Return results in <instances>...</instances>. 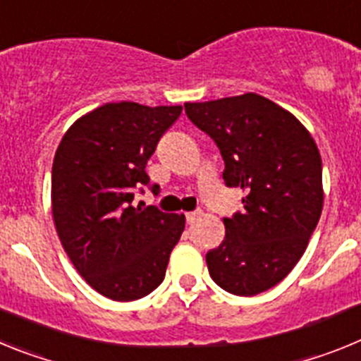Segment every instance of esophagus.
<instances>
[{
  "label": "esophagus",
  "mask_w": 361,
  "mask_h": 361,
  "mask_svg": "<svg viewBox=\"0 0 361 361\" xmlns=\"http://www.w3.org/2000/svg\"><path fill=\"white\" fill-rule=\"evenodd\" d=\"M200 215H202V213H200V212H190V213H186V222H188V224H193V222H195V220L199 219Z\"/></svg>",
  "instance_id": "34e87169"
}]
</instances>
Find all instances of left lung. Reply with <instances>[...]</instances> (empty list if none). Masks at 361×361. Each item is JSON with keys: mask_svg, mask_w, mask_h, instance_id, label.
Wrapping results in <instances>:
<instances>
[{"mask_svg": "<svg viewBox=\"0 0 361 361\" xmlns=\"http://www.w3.org/2000/svg\"><path fill=\"white\" fill-rule=\"evenodd\" d=\"M184 110L219 146L226 186L247 193L244 212L224 219L222 244L206 255L209 275L231 295L267 291L291 273L320 220L317 142L293 114L253 92Z\"/></svg>", "mask_w": 361, "mask_h": 361, "instance_id": "1", "label": "left lung"}]
</instances>
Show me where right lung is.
<instances>
[{
  "instance_id": "1",
  "label": "right lung",
  "mask_w": 361,
  "mask_h": 361,
  "mask_svg": "<svg viewBox=\"0 0 361 361\" xmlns=\"http://www.w3.org/2000/svg\"><path fill=\"white\" fill-rule=\"evenodd\" d=\"M183 106L106 103L63 135L52 164V215L79 275L117 302L142 298L164 280L186 219L135 206L146 164ZM152 191H159L153 184Z\"/></svg>"
}]
</instances>
